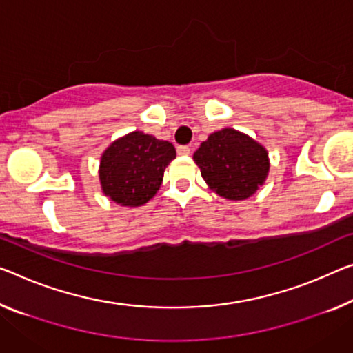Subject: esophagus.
<instances>
[{
	"label": "esophagus",
	"mask_w": 353,
	"mask_h": 353,
	"mask_svg": "<svg viewBox=\"0 0 353 353\" xmlns=\"http://www.w3.org/2000/svg\"><path fill=\"white\" fill-rule=\"evenodd\" d=\"M176 151H178V154H189L191 153V148H189L188 145H180V146H176Z\"/></svg>",
	"instance_id": "esophagus-1"
}]
</instances>
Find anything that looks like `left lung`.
Returning <instances> with one entry per match:
<instances>
[{"label": "left lung", "instance_id": "8db88e82", "mask_svg": "<svg viewBox=\"0 0 353 353\" xmlns=\"http://www.w3.org/2000/svg\"><path fill=\"white\" fill-rule=\"evenodd\" d=\"M194 161L210 189L230 200L251 197L270 169L267 150L230 128L211 134L194 153Z\"/></svg>", "mask_w": 353, "mask_h": 353}]
</instances>
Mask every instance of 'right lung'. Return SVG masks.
<instances>
[{
    "instance_id": "obj_1",
    "label": "right lung",
    "mask_w": 353,
    "mask_h": 353,
    "mask_svg": "<svg viewBox=\"0 0 353 353\" xmlns=\"http://www.w3.org/2000/svg\"><path fill=\"white\" fill-rule=\"evenodd\" d=\"M175 146L135 131L113 142L102 154V191L123 207H139L158 192L165 167L175 158Z\"/></svg>"
}]
</instances>
